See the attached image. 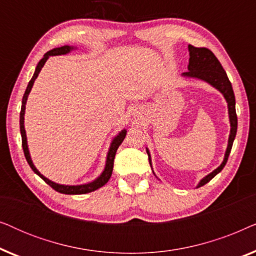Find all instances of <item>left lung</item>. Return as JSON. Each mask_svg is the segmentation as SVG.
Listing matches in <instances>:
<instances>
[{
    "instance_id": "left-lung-1",
    "label": "left lung",
    "mask_w": 256,
    "mask_h": 256,
    "mask_svg": "<svg viewBox=\"0 0 256 256\" xmlns=\"http://www.w3.org/2000/svg\"><path fill=\"white\" fill-rule=\"evenodd\" d=\"M188 54H190V59H188V72L182 73L183 78H191V79H198L202 82H208V85L214 87L216 90H218L220 93L222 94V96L225 98L227 102V108H228V118H230V130L228 135V142H227V148L225 152V156L220 166L206 174L205 177H202L196 188H200L206 183H208L216 174H218L220 171L224 169V166H226L227 160H228L230 149H232L234 138L236 135V129H238V118H236V96H234V92L232 88V84H230L228 76H227L225 70L222 68L220 62L216 59V57L213 54L212 51H210L208 48H196L192 45H188ZM146 154L149 157V163L152 170V155L148 148H146ZM154 172V170H152ZM155 174V172H154ZM156 176V174H155ZM157 177V176H156Z\"/></svg>"
}]
</instances>
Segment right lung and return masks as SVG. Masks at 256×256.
I'll return each instance as SVG.
<instances>
[{"label":"right lung","instance_id":"add662e5","mask_svg":"<svg viewBox=\"0 0 256 256\" xmlns=\"http://www.w3.org/2000/svg\"><path fill=\"white\" fill-rule=\"evenodd\" d=\"M76 50H78V48H76V46H72V45H64V46L52 48V50L48 51L46 54H44V57L40 59V62H38L37 66H36V70H34L32 78H31L29 84H28L26 93H24L23 99H22V108H20V135H22V146H23L24 155H26V158L28 160V163H29L31 169L34 170V172L38 174V176H40L42 180L45 182V183L50 185V186L52 188H54L56 191L60 192V194H88V192L96 191V190H98V188H100L101 186H104V185L106 184L108 180H110V178L112 176V172H113L114 158H115V154H116V150H118V146H120L121 143L124 142L126 135H127V129H122L121 132H118V134L114 136L113 140H112L110 144V149H108V152H107L106 164H104L102 172H101L100 176H98L96 180H92V182H88V183L78 184V185H65V184L56 183V182L48 180V178L45 177L44 174H42L40 171H38L37 168L34 166V164L32 162V158H31L30 152H29V146H28L26 132V128H24V115H26V104L28 96H29V94L31 92V88H32V86H34V80L37 79V76H38V74H40V70L43 68L45 62H46V60L51 57V56L68 54H70V52L76 51Z\"/></svg>","mask_w":256,"mask_h":256}]
</instances>
